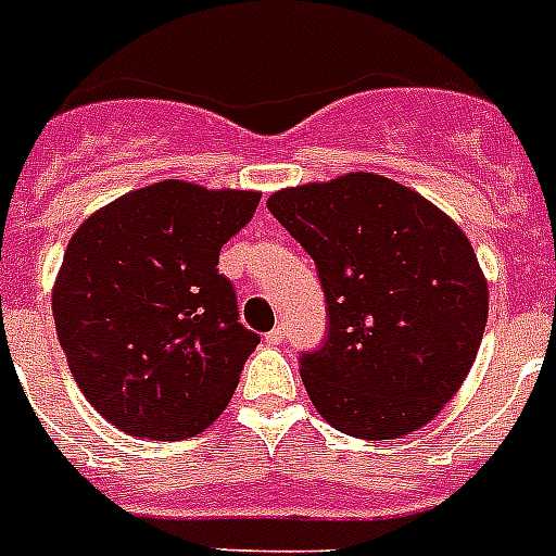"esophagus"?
Masks as SVG:
<instances>
[{"label": "esophagus", "mask_w": 556, "mask_h": 556, "mask_svg": "<svg viewBox=\"0 0 556 556\" xmlns=\"http://www.w3.org/2000/svg\"><path fill=\"white\" fill-rule=\"evenodd\" d=\"M282 341H285V327L282 325H277L271 332H268V336H265V344H271V346L282 344Z\"/></svg>", "instance_id": "esophagus-1"}]
</instances>
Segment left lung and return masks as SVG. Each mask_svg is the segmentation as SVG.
Instances as JSON below:
<instances>
[{
  "instance_id": "obj_1",
  "label": "left lung",
  "mask_w": 556,
  "mask_h": 556,
  "mask_svg": "<svg viewBox=\"0 0 556 556\" xmlns=\"http://www.w3.org/2000/svg\"><path fill=\"white\" fill-rule=\"evenodd\" d=\"M316 263L325 344L299 355L316 412L341 433L400 439L465 383L486 325V279L465 231L408 187L346 173L268 198Z\"/></svg>"
}]
</instances>
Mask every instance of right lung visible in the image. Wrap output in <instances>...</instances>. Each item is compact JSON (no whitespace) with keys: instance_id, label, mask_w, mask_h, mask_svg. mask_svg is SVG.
<instances>
[{"instance_id":"obj_1","label":"right lung","mask_w":556,"mask_h":556,"mask_svg":"<svg viewBox=\"0 0 556 556\" xmlns=\"http://www.w3.org/2000/svg\"><path fill=\"white\" fill-rule=\"evenodd\" d=\"M260 192L159 181L80 224L52 291L58 341L100 417L128 437H195L238 389L257 332L218 274Z\"/></svg>"}]
</instances>
